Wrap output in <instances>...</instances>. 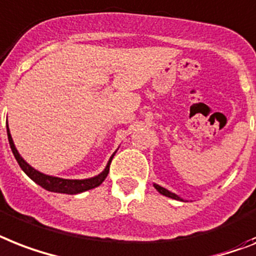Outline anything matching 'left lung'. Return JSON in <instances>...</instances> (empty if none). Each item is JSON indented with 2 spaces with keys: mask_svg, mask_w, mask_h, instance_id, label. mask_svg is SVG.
Wrapping results in <instances>:
<instances>
[{
  "mask_svg": "<svg viewBox=\"0 0 256 256\" xmlns=\"http://www.w3.org/2000/svg\"><path fill=\"white\" fill-rule=\"evenodd\" d=\"M154 186H155V189H156L158 192H159V193H162V194H163V196H167V197H170V198H174V200H180V201H184V200H182V197H178V194H175V193L170 192V190H168V189L163 188V186H158V184H154Z\"/></svg>",
  "mask_w": 256,
  "mask_h": 256,
  "instance_id": "left-lung-1",
  "label": "left lung"
}]
</instances>
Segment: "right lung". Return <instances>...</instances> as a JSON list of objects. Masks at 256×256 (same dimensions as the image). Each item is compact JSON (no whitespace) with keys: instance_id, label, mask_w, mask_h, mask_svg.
Masks as SVG:
<instances>
[{"instance_id":"obj_1","label":"right lung","mask_w":256,"mask_h":256,"mask_svg":"<svg viewBox=\"0 0 256 256\" xmlns=\"http://www.w3.org/2000/svg\"><path fill=\"white\" fill-rule=\"evenodd\" d=\"M6 130H8V139H9L10 148L13 151L14 158L16 159L20 167L22 168V171L26 174L28 178L35 182L38 186H40L42 188L47 189L50 192H56V193H67V194H78V193L85 192V190H89V189H93L96 186H98L102 184V182L106 178L108 174H109V167L110 162L113 159L114 154L112 155V158L108 162L106 167L101 174H98L94 178H82V180H70V178H55V176L46 175V174H42V172L36 171L35 168H32L30 164L24 160V158L20 156L18 150L16 148L13 142V138H12V134H10L9 126L6 124Z\"/></svg>"}]
</instances>
